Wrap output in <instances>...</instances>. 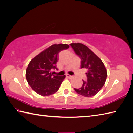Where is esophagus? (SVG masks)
<instances>
[{"label": "esophagus", "mask_w": 133, "mask_h": 133, "mask_svg": "<svg viewBox=\"0 0 133 133\" xmlns=\"http://www.w3.org/2000/svg\"><path fill=\"white\" fill-rule=\"evenodd\" d=\"M66 76H67V77H68V78H72L73 77H73V76L70 75H69V74H66Z\"/></svg>", "instance_id": "34e87169"}]
</instances>
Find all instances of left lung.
<instances>
[{"label": "left lung", "mask_w": 133, "mask_h": 133, "mask_svg": "<svg viewBox=\"0 0 133 133\" xmlns=\"http://www.w3.org/2000/svg\"><path fill=\"white\" fill-rule=\"evenodd\" d=\"M70 46L81 59V68L87 70L86 73L87 81L83 80L82 86L79 89H74L75 91L85 97L94 96L105 83L106 67L101 59L85 45L78 43H71Z\"/></svg>", "instance_id": "obj_1"}]
</instances>
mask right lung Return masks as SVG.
<instances>
[{
    "label": "right lung",
    "mask_w": 133,
    "mask_h": 133,
    "mask_svg": "<svg viewBox=\"0 0 133 133\" xmlns=\"http://www.w3.org/2000/svg\"><path fill=\"white\" fill-rule=\"evenodd\" d=\"M69 47L67 44H52L30 61L26 70V79L32 89L39 95H50L59 90L66 75H55L51 71L57 70L55 65L59 52Z\"/></svg>",
    "instance_id": "add662e5"
}]
</instances>
